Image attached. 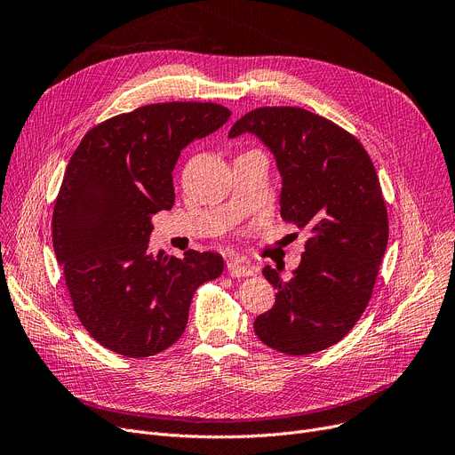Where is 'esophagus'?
<instances>
[{
	"mask_svg": "<svg viewBox=\"0 0 455 455\" xmlns=\"http://www.w3.org/2000/svg\"><path fill=\"white\" fill-rule=\"evenodd\" d=\"M227 271L234 278H245V276H251L254 273L252 267H249L247 264H243V261H240V259H230L227 264Z\"/></svg>",
	"mask_w": 455,
	"mask_h": 455,
	"instance_id": "obj_1",
	"label": "esophagus"
}]
</instances>
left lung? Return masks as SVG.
<instances>
[{
    "mask_svg": "<svg viewBox=\"0 0 455 455\" xmlns=\"http://www.w3.org/2000/svg\"><path fill=\"white\" fill-rule=\"evenodd\" d=\"M243 132L261 138L276 158L282 220L309 234L290 280L261 271L278 293L254 331L282 354L324 350L363 315L387 247V206L374 164L354 134L300 107L254 108L228 136Z\"/></svg>",
    "mask_w": 455,
    "mask_h": 455,
    "instance_id": "left-lung-1",
    "label": "left lung"
}]
</instances>
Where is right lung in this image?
I'll use <instances>...</instances> for the list:
<instances>
[{"instance_id": "add662e5", "label": "right lung", "mask_w": 455, "mask_h": 455, "mask_svg": "<svg viewBox=\"0 0 455 455\" xmlns=\"http://www.w3.org/2000/svg\"><path fill=\"white\" fill-rule=\"evenodd\" d=\"M218 103L170 101L92 127L71 155L53 206V249L81 324L125 357L172 347L199 285L223 273L215 252H149L151 215L175 203L173 167L188 143L223 127Z\"/></svg>"}]
</instances>
